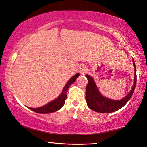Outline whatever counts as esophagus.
Listing matches in <instances>:
<instances>
[{
    "mask_svg": "<svg viewBox=\"0 0 147 147\" xmlns=\"http://www.w3.org/2000/svg\"><path fill=\"white\" fill-rule=\"evenodd\" d=\"M87 71L88 69L86 66H84V65H83V66L80 67V74H82V75L86 74L87 73Z\"/></svg>",
    "mask_w": 147,
    "mask_h": 147,
    "instance_id": "1",
    "label": "esophagus"
}]
</instances>
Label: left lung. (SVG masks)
I'll list each match as a JSON object with an SVG mask.
<instances>
[{
	"label": "left lung",
	"mask_w": 147,
	"mask_h": 147,
	"mask_svg": "<svg viewBox=\"0 0 147 147\" xmlns=\"http://www.w3.org/2000/svg\"><path fill=\"white\" fill-rule=\"evenodd\" d=\"M133 63L135 69V76L132 89L125 97L119 100H111L104 97L98 90L94 78L86 74L88 84L86 89V100L90 109L99 113H111L121 109L127 103L134 92L137 82L136 67L134 59H133Z\"/></svg>",
	"instance_id": "1"
}]
</instances>
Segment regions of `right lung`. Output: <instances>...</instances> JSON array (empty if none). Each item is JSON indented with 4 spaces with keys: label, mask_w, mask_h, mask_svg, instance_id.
<instances>
[{
    "label": "right lung",
    "mask_w": 147,
    "mask_h": 147,
    "mask_svg": "<svg viewBox=\"0 0 147 147\" xmlns=\"http://www.w3.org/2000/svg\"><path fill=\"white\" fill-rule=\"evenodd\" d=\"M79 75V73H76L75 75H74L73 77L70 78L69 80L68 81L64 88H63L62 92H61V94L55 100H53V101L48 103V104L45 105V106L39 107V108H33L28 107V109H31V110L35 111V112L39 113H50L55 112V111H58L59 109H60L63 106H64L65 103V100L67 99V92L70 85L73 84Z\"/></svg>",
    "instance_id": "right-lung-1"
}]
</instances>
